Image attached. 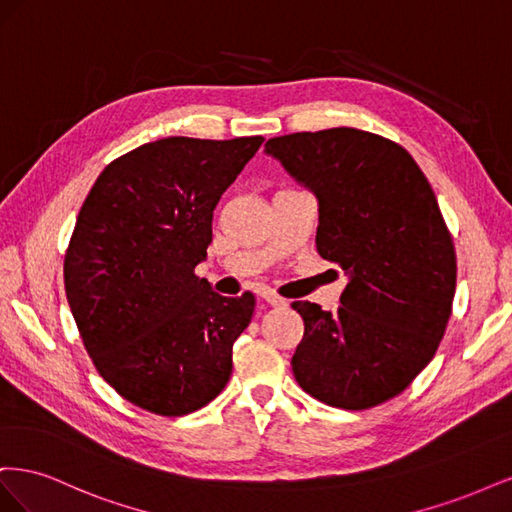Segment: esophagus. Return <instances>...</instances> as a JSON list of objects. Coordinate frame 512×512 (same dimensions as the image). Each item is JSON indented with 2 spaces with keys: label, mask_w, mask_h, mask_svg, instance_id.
<instances>
[{
  "label": "esophagus",
  "mask_w": 512,
  "mask_h": 512,
  "mask_svg": "<svg viewBox=\"0 0 512 512\" xmlns=\"http://www.w3.org/2000/svg\"><path fill=\"white\" fill-rule=\"evenodd\" d=\"M258 297L265 301L267 305H273V307H282V305H286V299H282L280 294H275L273 290H269V288H262L260 292H258Z\"/></svg>",
  "instance_id": "34e87169"
}]
</instances>
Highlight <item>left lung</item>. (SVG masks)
Returning a JSON list of instances; mask_svg holds the SVG:
<instances>
[{"label":"left lung","mask_w":512,"mask_h":512,"mask_svg":"<svg viewBox=\"0 0 512 512\" xmlns=\"http://www.w3.org/2000/svg\"><path fill=\"white\" fill-rule=\"evenodd\" d=\"M267 153L318 198V254L350 282L337 312L294 301L305 333L299 386L333 408L367 410L406 391L453 314L457 256L438 198L410 153L356 128L294 132Z\"/></svg>","instance_id":"1"}]
</instances>
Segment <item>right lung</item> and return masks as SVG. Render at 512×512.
I'll list each match as a JSON object with an SVG mask.
<instances>
[{"label": "right lung", "mask_w": 512, "mask_h": 512, "mask_svg": "<svg viewBox=\"0 0 512 512\" xmlns=\"http://www.w3.org/2000/svg\"><path fill=\"white\" fill-rule=\"evenodd\" d=\"M262 136H168L108 164L76 218L64 286L98 374L160 416L207 406L226 386L232 344L252 320V292L230 299L194 273L213 209Z\"/></svg>", "instance_id": "add662e5"}]
</instances>
